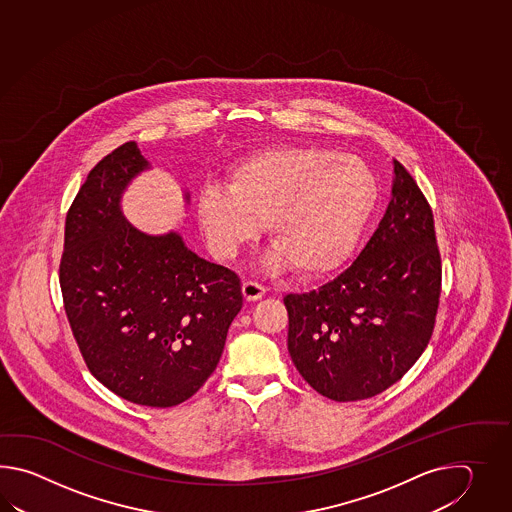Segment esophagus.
I'll return each mask as SVG.
<instances>
[{
  "mask_svg": "<svg viewBox=\"0 0 512 512\" xmlns=\"http://www.w3.org/2000/svg\"><path fill=\"white\" fill-rule=\"evenodd\" d=\"M241 291H243L245 300H249V302H256V300H260L261 296L265 294L267 289L258 282H245L241 285Z\"/></svg>",
  "mask_w": 512,
  "mask_h": 512,
  "instance_id": "1",
  "label": "esophagus"
}]
</instances>
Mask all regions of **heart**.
I'll use <instances>...</instances> for the list:
<instances>
[{
  "label": "heart",
  "instance_id": "b5f03b06",
  "mask_svg": "<svg viewBox=\"0 0 512 512\" xmlns=\"http://www.w3.org/2000/svg\"><path fill=\"white\" fill-rule=\"evenodd\" d=\"M379 185L357 155L322 146H278L234 166L230 186L208 185L197 196V221L208 249L229 260L265 221L271 251L265 265H293L300 276L335 269L377 205Z\"/></svg>",
  "mask_w": 512,
  "mask_h": 512
}]
</instances>
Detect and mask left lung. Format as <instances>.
Instances as JSON below:
<instances>
[{"label": "left lung", "instance_id": "1", "mask_svg": "<svg viewBox=\"0 0 512 512\" xmlns=\"http://www.w3.org/2000/svg\"><path fill=\"white\" fill-rule=\"evenodd\" d=\"M386 214L335 280L287 294V348L305 382L338 403L370 399L423 355L441 296V254L423 192L393 161Z\"/></svg>", "mask_w": 512, "mask_h": 512}]
</instances>
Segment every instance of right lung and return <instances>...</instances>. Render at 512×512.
<instances>
[{
	"mask_svg": "<svg viewBox=\"0 0 512 512\" xmlns=\"http://www.w3.org/2000/svg\"><path fill=\"white\" fill-rule=\"evenodd\" d=\"M146 168L130 141L89 172L67 212L60 287L93 377L130 403L170 408L216 370L243 294L236 272L177 232L148 236L122 216V192Z\"/></svg>",
	"mask_w": 512,
	"mask_h": 512,
	"instance_id": "right-lung-1",
	"label": "right lung"
}]
</instances>
